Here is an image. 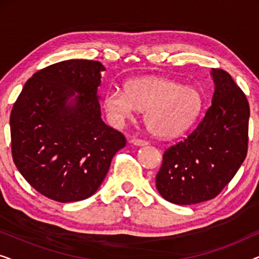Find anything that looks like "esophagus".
<instances>
[{
  "mask_svg": "<svg viewBox=\"0 0 259 259\" xmlns=\"http://www.w3.org/2000/svg\"><path fill=\"white\" fill-rule=\"evenodd\" d=\"M131 144H133L134 146H139V147H141V146H146L147 141L141 140V139H136V138H134V139L131 140Z\"/></svg>",
  "mask_w": 259,
  "mask_h": 259,
  "instance_id": "1",
  "label": "esophagus"
}]
</instances>
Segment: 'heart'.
<instances>
[{
  "instance_id": "1",
  "label": "heart",
  "mask_w": 259,
  "mask_h": 259,
  "mask_svg": "<svg viewBox=\"0 0 259 259\" xmlns=\"http://www.w3.org/2000/svg\"><path fill=\"white\" fill-rule=\"evenodd\" d=\"M125 92L108 91L104 109L109 121L121 126L132 120L138 111H145V125L160 139H172L185 133L199 118L204 97L196 87L159 76L128 80Z\"/></svg>"
}]
</instances>
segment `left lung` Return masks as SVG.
<instances>
[{
  "label": "left lung",
  "mask_w": 259,
  "mask_h": 259,
  "mask_svg": "<svg viewBox=\"0 0 259 259\" xmlns=\"http://www.w3.org/2000/svg\"><path fill=\"white\" fill-rule=\"evenodd\" d=\"M211 107L194 132L165 151L155 177L160 196L178 205L214 198L243 164L247 152L250 107L229 73L211 69Z\"/></svg>",
  "instance_id": "8db88e82"
}]
</instances>
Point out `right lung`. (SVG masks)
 <instances>
[{"instance_id": "right-lung-1", "label": "right lung", "mask_w": 259, "mask_h": 259, "mask_svg": "<svg viewBox=\"0 0 259 259\" xmlns=\"http://www.w3.org/2000/svg\"><path fill=\"white\" fill-rule=\"evenodd\" d=\"M99 61L67 60L38 70L24 84L10 114L13 159L23 178L60 203L97 192L121 133L102 121Z\"/></svg>"}]
</instances>
